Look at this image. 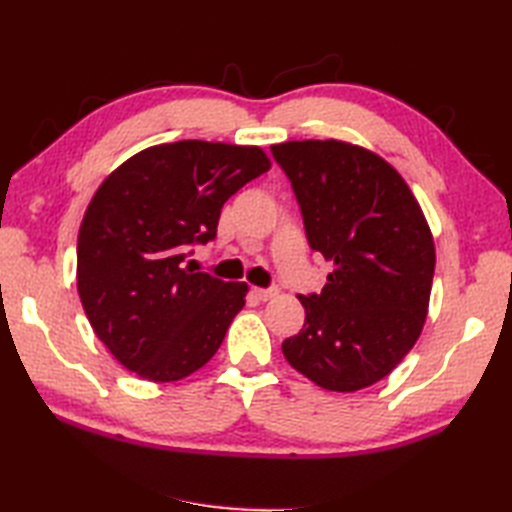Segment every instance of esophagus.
<instances>
[{"mask_svg": "<svg viewBox=\"0 0 512 512\" xmlns=\"http://www.w3.org/2000/svg\"><path fill=\"white\" fill-rule=\"evenodd\" d=\"M277 295V288H253V297L259 301H268Z\"/></svg>", "mask_w": 512, "mask_h": 512, "instance_id": "1", "label": "esophagus"}]
</instances>
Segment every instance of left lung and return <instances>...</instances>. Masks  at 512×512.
Here are the masks:
<instances>
[{"instance_id": "1", "label": "left lung", "mask_w": 512, "mask_h": 512, "mask_svg": "<svg viewBox=\"0 0 512 512\" xmlns=\"http://www.w3.org/2000/svg\"><path fill=\"white\" fill-rule=\"evenodd\" d=\"M312 250L332 264L319 295H299L306 323L286 361L330 391L378 383L409 354L427 319L436 248L418 200L380 156L341 140L270 147Z\"/></svg>"}]
</instances>
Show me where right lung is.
Returning a JSON list of instances; mask_svg holds the SVG:
<instances>
[{
    "label": "right lung",
    "instance_id": "1",
    "mask_svg": "<svg viewBox=\"0 0 512 512\" xmlns=\"http://www.w3.org/2000/svg\"><path fill=\"white\" fill-rule=\"evenodd\" d=\"M270 169L259 147H149L94 193L76 242V288L96 336L129 372L173 383L213 358L244 308V281L193 273L189 246L217 235L233 193Z\"/></svg>",
    "mask_w": 512,
    "mask_h": 512
}]
</instances>
